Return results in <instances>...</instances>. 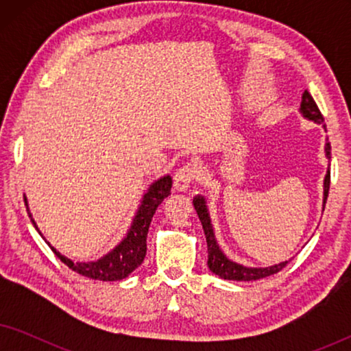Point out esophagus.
Wrapping results in <instances>:
<instances>
[{
	"label": "esophagus",
	"instance_id": "34e87169",
	"mask_svg": "<svg viewBox=\"0 0 351 351\" xmlns=\"http://www.w3.org/2000/svg\"><path fill=\"white\" fill-rule=\"evenodd\" d=\"M196 167L193 165H184L177 169L174 174V189L177 191H186L190 189V184L196 179Z\"/></svg>",
	"mask_w": 351,
	"mask_h": 351
}]
</instances>
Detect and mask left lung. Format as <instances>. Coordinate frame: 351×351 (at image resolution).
<instances>
[{
  "mask_svg": "<svg viewBox=\"0 0 351 351\" xmlns=\"http://www.w3.org/2000/svg\"><path fill=\"white\" fill-rule=\"evenodd\" d=\"M300 113L304 114V118L310 119V121H315L318 124L324 121V118L319 112L318 105H316V102L313 100V97H311V94L308 93V90H305V93L302 94ZM324 152H326V156H328V160H330V143H329L328 138H326ZM329 185H330V171L328 169V172H326V177H324L323 210H324L326 199H328ZM193 206L196 209V214H198V217L201 220V225H203V230H204V234H206V243H208V267H209L210 271L222 278V280L256 281V280H261V278H267V276L275 275V273L281 271L282 268H285L287 263L291 262V258H289V261L276 263V265H271V267L254 268V267L239 265V263L230 261V258L222 252V249L219 247L217 239H215L214 228H213V223H210L209 210H208V206H206L204 196L196 195L193 198Z\"/></svg>",
  "mask_w": 351,
  "mask_h": 351,
  "instance_id": "left-lung-1",
  "label": "left lung"
}]
</instances>
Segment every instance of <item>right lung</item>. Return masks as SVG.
<instances>
[{
  "label": "right lung",
  "instance_id": "obj_1",
  "mask_svg": "<svg viewBox=\"0 0 351 351\" xmlns=\"http://www.w3.org/2000/svg\"><path fill=\"white\" fill-rule=\"evenodd\" d=\"M171 186H172V179L171 176H165L161 179H158L150 185V189L147 190V193L143 195L141 201V206H138L136 215H134V220L131 223V228L126 233V237L123 238V241L114 246L108 254H105L104 257H100L99 261L94 262H73L71 258L62 256V254L57 251L56 247H52L49 243V247L54 251L57 257L60 258L62 262L65 263L66 267L71 268V270L80 273L86 278H93V280H100V281H119L124 280V278L131 275V273L136 270L137 267L142 265L143 258H145L147 254V233L148 228H150V222L153 219V214L158 206L162 203V199L167 198L171 195ZM28 210V203L27 198H23ZM28 215L32 219V213L28 210ZM33 227L36 228V232L41 234L40 228L35 220L32 219Z\"/></svg>",
  "mask_w": 351,
  "mask_h": 351
}]
</instances>
